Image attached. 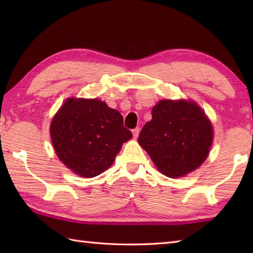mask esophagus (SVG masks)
Here are the masks:
<instances>
[{
    "label": "esophagus",
    "mask_w": 253,
    "mask_h": 253,
    "mask_svg": "<svg viewBox=\"0 0 253 253\" xmlns=\"http://www.w3.org/2000/svg\"><path fill=\"white\" fill-rule=\"evenodd\" d=\"M139 132H140V128L139 127H136L135 129H132V135H133V138H138V136H139Z\"/></svg>",
    "instance_id": "obj_1"
}]
</instances>
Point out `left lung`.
I'll return each mask as SVG.
<instances>
[{"label":"left lung","instance_id":"1","mask_svg":"<svg viewBox=\"0 0 253 253\" xmlns=\"http://www.w3.org/2000/svg\"><path fill=\"white\" fill-rule=\"evenodd\" d=\"M138 142L161 173L177 178L206 161L213 128L196 102L161 100L153 106L152 120L143 126Z\"/></svg>","mask_w":253,"mask_h":253}]
</instances>
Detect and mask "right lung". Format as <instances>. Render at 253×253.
<instances>
[{"mask_svg": "<svg viewBox=\"0 0 253 253\" xmlns=\"http://www.w3.org/2000/svg\"><path fill=\"white\" fill-rule=\"evenodd\" d=\"M50 135L58 159L85 178L109 169L132 137L120 112L101 100L83 98L64 102L51 122Z\"/></svg>", "mask_w": 253, "mask_h": 253, "instance_id": "obj_1", "label": "right lung"}]
</instances>
